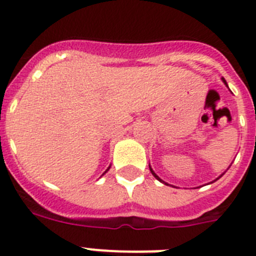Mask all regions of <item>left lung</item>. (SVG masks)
<instances>
[{
	"label": "left lung",
	"instance_id": "8db88e82",
	"mask_svg": "<svg viewBox=\"0 0 256 256\" xmlns=\"http://www.w3.org/2000/svg\"><path fill=\"white\" fill-rule=\"evenodd\" d=\"M222 80H223V83H224V84H226V86H227V87H228L227 82H226V79H224V78H222ZM230 166H228V168H230ZM148 168H150V172H151V173H152V176H154V177H155V178H156V180H159V182L164 183V184H166V186H170V184H169V183L164 182V180H162V178H160V177H159V176H158V174H156V173H155V172H154V170H152V168H151V165H150V164H148ZM224 173H226V172H224ZM224 173H222V174H220V176H219V177H218V178H216V180H212V182H209V183H212V182H216V180H219V178H220V177H222V176H223V174H224ZM173 187H174V186H173Z\"/></svg>",
	"mask_w": 256,
	"mask_h": 256
}]
</instances>
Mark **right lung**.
Returning <instances> with one entry per match:
<instances>
[{
	"label": "right lung",
	"instance_id": "right-lung-1",
	"mask_svg": "<svg viewBox=\"0 0 256 256\" xmlns=\"http://www.w3.org/2000/svg\"><path fill=\"white\" fill-rule=\"evenodd\" d=\"M110 166H112V165H108V169H106V170H105V172H104V173H102V176H104V174H105V173H108V169H110ZM102 176H101V177H102Z\"/></svg>",
	"mask_w": 256,
	"mask_h": 256
}]
</instances>
